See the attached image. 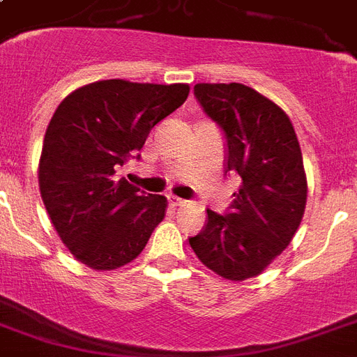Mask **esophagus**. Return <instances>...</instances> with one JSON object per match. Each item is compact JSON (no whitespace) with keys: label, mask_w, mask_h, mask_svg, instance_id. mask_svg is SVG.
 Segmentation results:
<instances>
[{"label":"esophagus","mask_w":357,"mask_h":357,"mask_svg":"<svg viewBox=\"0 0 357 357\" xmlns=\"http://www.w3.org/2000/svg\"><path fill=\"white\" fill-rule=\"evenodd\" d=\"M168 202H170V206H174V207L185 206V204H187L183 198H178V196H168Z\"/></svg>","instance_id":"1"}]
</instances>
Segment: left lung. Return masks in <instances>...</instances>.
I'll return each mask as SVG.
<instances>
[{"mask_svg":"<svg viewBox=\"0 0 357 357\" xmlns=\"http://www.w3.org/2000/svg\"><path fill=\"white\" fill-rule=\"evenodd\" d=\"M195 96L226 137V172L243 183L226 215L207 209V222L189 243L218 276L243 282L265 271L298 229L307 179L289 116L241 83H198Z\"/></svg>","mask_w":357,"mask_h":357,"instance_id":"obj_1","label":"left lung"}]
</instances>
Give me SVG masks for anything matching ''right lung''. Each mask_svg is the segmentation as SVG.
<instances>
[{
	"mask_svg": "<svg viewBox=\"0 0 357 357\" xmlns=\"http://www.w3.org/2000/svg\"><path fill=\"white\" fill-rule=\"evenodd\" d=\"M189 85L96 81L64 98L46 129L38 185L53 228L94 271L128 265L165 218L167 198L116 170L139 159L151 128L189 96Z\"/></svg>",
	"mask_w": 357,
	"mask_h": 357,
	"instance_id": "add662e5",
	"label": "right lung"
}]
</instances>
